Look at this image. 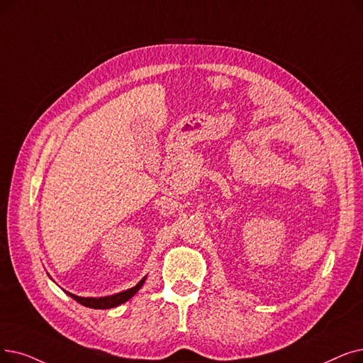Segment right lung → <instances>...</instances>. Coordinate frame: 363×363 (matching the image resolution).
Instances as JSON below:
<instances>
[{
	"label": "right lung",
	"mask_w": 363,
	"mask_h": 363,
	"mask_svg": "<svg viewBox=\"0 0 363 363\" xmlns=\"http://www.w3.org/2000/svg\"><path fill=\"white\" fill-rule=\"evenodd\" d=\"M49 274V273H47ZM50 277V274H49ZM52 279V277H50ZM147 276L140 280L136 286L128 289V291H123V292H118L116 295H109V296H101V298H83V296H77L68 291L64 289V292L67 295H69L71 298H74L77 303H80L82 306H86V307H90V308H113V307H117L125 301H129V299L140 289V286L144 285ZM53 280V279H52Z\"/></svg>",
	"instance_id": "right-lung-1"
}]
</instances>
